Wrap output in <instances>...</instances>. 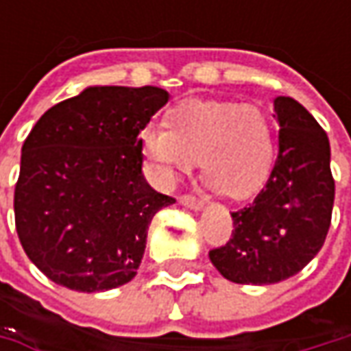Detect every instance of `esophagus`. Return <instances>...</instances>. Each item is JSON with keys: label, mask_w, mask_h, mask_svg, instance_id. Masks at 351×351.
<instances>
[{"label": "esophagus", "mask_w": 351, "mask_h": 351, "mask_svg": "<svg viewBox=\"0 0 351 351\" xmlns=\"http://www.w3.org/2000/svg\"><path fill=\"white\" fill-rule=\"evenodd\" d=\"M180 203H182L183 207H187V209H193V210H201L203 207H205V203H203L201 199H197V197H191V195L180 197Z\"/></svg>", "instance_id": "1"}]
</instances>
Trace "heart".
<instances>
[{
	"mask_svg": "<svg viewBox=\"0 0 351 351\" xmlns=\"http://www.w3.org/2000/svg\"><path fill=\"white\" fill-rule=\"evenodd\" d=\"M168 125H148L141 132L142 152L164 185L191 171L199 160L210 187L246 199L274 168V128L258 105L189 99L169 111Z\"/></svg>",
	"mask_w": 351,
	"mask_h": 351,
	"instance_id": "1",
	"label": "heart"
}]
</instances>
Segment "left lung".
<instances>
[{"instance_id": "8db88e82", "label": "left lung", "mask_w": 351, "mask_h": 351, "mask_svg": "<svg viewBox=\"0 0 351 351\" xmlns=\"http://www.w3.org/2000/svg\"><path fill=\"white\" fill-rule=\"evenodd\" d=\"M276 166L250 207L232 213V238L209 252L219 274L240 285H271L299 274L330 228L334 180L326 132L293 97L274 99Z\"/></svg>"}]
</instances>
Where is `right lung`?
Returning a JSON list of instances; mask_svg holds the SVG:
<instances>
[{"label": "right lung", "mask_w": 351, "mask_h": 351, "mask_svg": "<svg viewBox=\"0 0 351 351\" xmlns=\"http://www.w3.org/2000/svg\"><path fill=\"white\" fill-rule=\"evenodd\" d=\"M168 99L154 86H89L36 121L21 148L15 226L50 281L101 293L136 276L154 215L176 203L142 173L141 132Z\"/></svg>", "instance_id": "add662e5"}]
</instances>
